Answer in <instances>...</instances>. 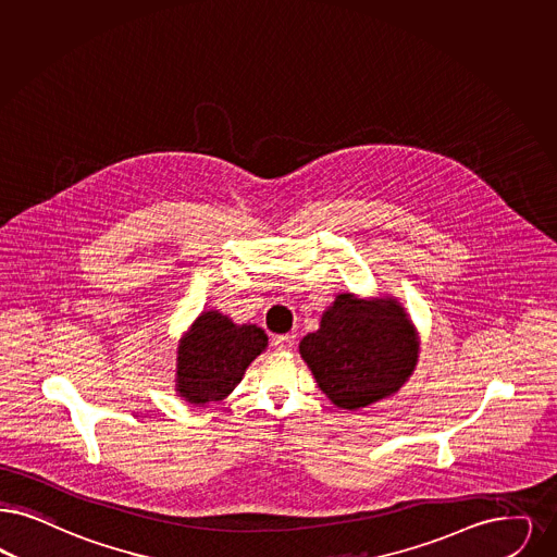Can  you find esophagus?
<instances>
[{"label": "esophagus", "instance_id": "34e87169", "mask_svg": "<svg viewBox=\"0 0 557 557\" xmlns=\"http://www.w3.org/2000/svg\"><path fill=\"white\" fill-rule=\"evenodd\" d=\"M294 342H296V335L286 334V335H275L273 337V346H275V350H280V352H288L294 348Z\"/></svg>", "mask_w": 557, "mask_h": 557}]
</instances>
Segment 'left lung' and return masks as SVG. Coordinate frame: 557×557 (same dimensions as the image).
<instances>
[{"mask_svg": "<svg viewBox=\"0 0 557 557\" xmlns=\"http://www.w3.org/2000/svg\"><path fill=\"white\" fill-rule=\"evenodd\" d=\"M323 394L357 410L398 392L414 371L417 332L396 300L360 302L342 294L321 319V330L300 342Z\"/></svg>", "mask_w": 557, "mask_h": 557, "instance_id": "obj_1", "label": "left lung"}]
</instances>
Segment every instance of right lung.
Here are the masks:
<instances>
[{
    "mask_svg": "<svg viewBox=\"0 0 557 557\" xmlns=\"http://www.w3.org/2000/svg\"><path fill=\"white\" fill-rule=\"evenodd\" d=\"M268 346L257 325H234L222 312H205L178 348V392L190 404L225 398L246 367Z\"/></svg>",
    "mask_w": 557,
    "mask_h": 557,
    "instance_id": "right-lung-1",
    "label": "right lung"
}]
</instances>
